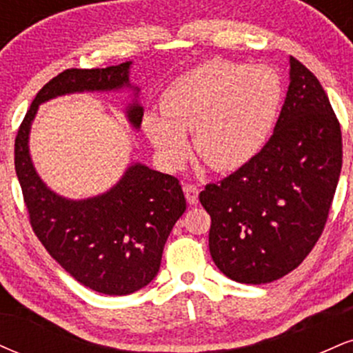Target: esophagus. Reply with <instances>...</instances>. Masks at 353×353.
<instances>
[{"label":"esophagus","mask_w":353,"mask_h":353,"mask_svg":"<svg viewBox=\"0 0 353 353\" xmlns=\"http://www.w3.org/2000/svg\"><path fill=\"white\" fill-rule=\"evenodd\" d=\"M184 194L185 199L190 205H196L197 201H199V188L194 184H184Z\"/></svg>","instance_id":"obj_1"}]
</instances>
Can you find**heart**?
Masks as SVG:
<instances>
[{
    "mask_svg": "<svg viewBox=\"0 0 353 353\" xmlns=\"http://www.w3.org/2000/svg\"><path fill=\"white\" fill-rule=\"evenodd\" d=\"M283 98L279 72L267 64L205 61L165 89L163 114L148 112L144 131L161 163L177 169L189 156L192 132L197 156L214 171H236L269 139Z\"/></svg>",
    "mask_w": 353,
    "mask_h": 353,
    "instance_id": "obj_1",
    "label": "heart"
}]
</instances>
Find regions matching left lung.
Here are the masks:
<instances>
[{
	"label": "left lung",
	"instance_id": "1",
	"mask_svg": "<svg viewBox=\"0 0 353 353\" xmlns=\"http://www.w3.org/2000/svg\"><path fill=\"white\" fill-rule=\"evenodd\" d=\"M340 169L337 116L314 72L290 56L274 134L252 161L199 194L219 270L257 285L297 269L322 236Z\"/></svg>",
	"mask_w": 353,
	"mask_h": 353
}]
</instances>
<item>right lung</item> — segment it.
<instances>
[{
  "label": "right lung",
  "instance_id": "add662e5",
  "mask_svg": "<svg viewBox=\"0 0 353 353\" xmlns=\"http://www.w3.org/2000/svg\"><path fill=\"white\" fill-rule=\"evenodd\" d=\"M131 61L103 70L71 68L39 89L14 139V169L30 224L44 249L76 281L106 295L143 289L159 272L164 244L185 210L179 179L134 164L103 196L70 201L50 190L36 174L28 134L38 106L68 92L111 91L129 86ZM134 128L143 108L132 104Z\"/></svg>",
  "mask_w": 353,
  "mask_h": 353
}]
</instances>
